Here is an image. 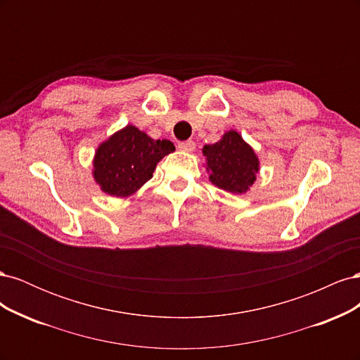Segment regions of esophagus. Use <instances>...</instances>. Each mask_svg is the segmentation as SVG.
<instances>
[{"instance_id": "34e87169", "label": "esophagus", "mask_w": 360, "mask_h": 360, "mask_svg": "<svg viewBox=\"0 0 360 360\" xmlns=\"http://www.w3.org/2000/svg\"><path fill=\"white\" fill-rule=\"evenodd\" d=\"M179 148L181 151H186V153H192L195 150V143L193 141H181V143H179Z\"/></svg>"}]
</instances>
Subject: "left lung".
Instances as JSON below:
<instances>
[{
	"label": "left lung",
	"mask_w": 360,
	"mask_h": 360,
	"mask_svg": "<svg viewBox=\"0 0 360 360\" xmlns=\"http://www.w3.org/2000/svg\"><path fill=\"white\" fill-rule=\"evenodd\" d=\"M202 155L214 186L231 193H245L254 184L259 160L254 148L236 130L224 134L214 144L204 146Z\"/></svg>",
	"instance_id": "8db88e82"
}]
</instances>
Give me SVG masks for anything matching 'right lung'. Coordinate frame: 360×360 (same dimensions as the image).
Wrapping results in <instances>:
<instances>
[{"label":"right lung","instance_id":"1","mask_svg":"<svg viewBox=\"0 0 360 360\" xmlns=\"http://www.w3.org/2000/svg\"><path fill=\"white\" fill-rule=\"evenodd\" d=\"M174 150L171 141L153 139L127 124L97 147L94 180L111 197H130L153 177L158 162Z\"/></svg>","mask_w":360,"mask_h":360}]
</instances>
